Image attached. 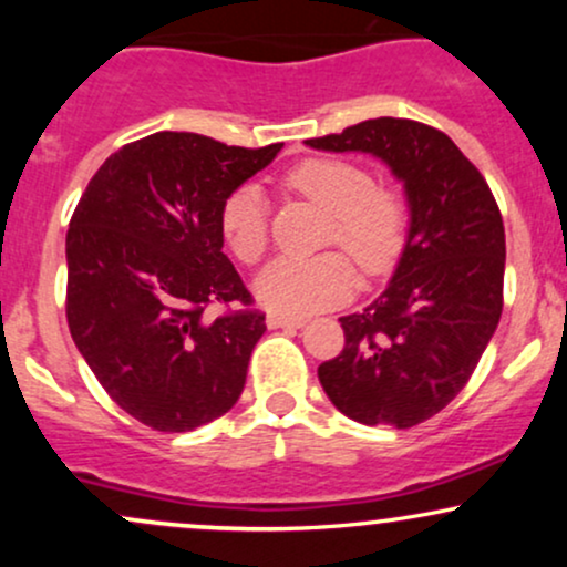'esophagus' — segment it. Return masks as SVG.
Segmentation results:
<instances>
[{
    "label": "esophagus",
    "instance_id": "obj_1",
    "mask_svg": "<svg viewBox=\"0 0 567 567\" xmlns=\"http://www.w3.org/2000/svg\"><path fill=\"white\" fill-rule=\"evenodd\" d=\"M269 328H303V317H290V315H269L266 317Z\"/></svg>",
    "mask_w": 567,
    "mask_h": 567
}]
</instances>
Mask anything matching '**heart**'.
I'll return each mask as SVG.
<instances>
[{
  "label": "heart",
  "mask_w": 567,
  "mask_h": 567,
  "mask_svg": "<svg viewBox=\"0 0 567 567\" xmlns=\"http://www.w3.org/2000/svg\"><path fill=\"white\" fill-rule=\"evenodd\" d=\"M282 188L328 213L322 245L341 247L365 277H383L400 261L410 229L408 199L396 186L375 184L368 167L349 159L309 157L282 173ZM218 224L239 261H261L269 247V210L261 188L245 184L229 192ZM346 257L328 250L311 258H279L258 277V298L271 311L290 317L347 301L357 285V269Z\"/></svg>",
  "instance_id": "obj_1"
}]
</instances>
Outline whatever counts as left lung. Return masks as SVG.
Here are the masks:
<instances>
[{
    "mask_svg": "<svg viewBox=\"0 0 567 567\" xmlns=\"http://www.w3.org/2000/svg\"><path fill=\"white\" fill-rule=\"evenodd\" d=\"M324 152H368L405 181L410 234L389 288L341 317L343 349L317 375L360 424L410 429L472 379L504 309V220L483 173L445 133L379 116L309 138Z\"/></svg>",
    "mask_w": 567,
    "mask_h": 567,
    "instance_id": "1",
    "label": "left lung"
}]
</instances>
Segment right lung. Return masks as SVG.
I'll list each match as a JSON object with an SVG mask.
<instances>
[{
	"mask_svg": "<svg viewBox=\"0 0 567 567\" xmlns=\"http://www.w3.org/2000/svg\"><path fill=\"white\" fill-rule=\"evenodd\" d=\"M279 148L146 135L97 167L71 216V338L116 405L157 432L210 424L243 394L266 315L220 250L218 213Z\"/></svg>",
	"mask_w": 567,
	"mask_h": 567,
	"instance_id": "add662e5",
	"label": "right lung"
}]
</instances>
